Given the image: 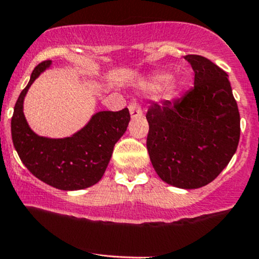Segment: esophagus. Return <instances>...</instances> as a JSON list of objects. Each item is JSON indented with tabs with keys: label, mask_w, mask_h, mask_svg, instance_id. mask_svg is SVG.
Instances as JSON below:
<instances>
[{
	"label": "esophagus",
	"mask_w": 259,
	"mask_h": 259,
	"mask_svg": "<svg viewBox=\"0 0 259 259\" xmlns=\"http://www.w3.org/2000/svg\"><path fill=\"white\" fill-rule=\"evenodd\" d=\"M129 110H130V115H132V118H138V116L143 115V109H141L140 104L138 103L136 101H132L129 103Z\"/></svg>",
	"instance_id": "esophagus-1"
}]
</instances>
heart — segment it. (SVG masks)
Returning a JSON list of instances; mask_svg holds the SVG:
<instances>
[{
	"instance_id": "obj_1",
	"label": "heart",
	"mask_w": 259,
	"mask_h": 259,
	"mask_svg": "<svg viewBox=\"0 0 259 259\" xmlns=\"http://www.w3.org/2000/svg\"><path fill=\"white\" fill-rule=\"evenodd\" d=\"M169 78H171V76L168 73H158V75H155L150 79L147 86L151 88V90H161V88H163L168 83L169 84L167 85V96L168 97H173V96L178 95L181 92V90L184 87L186 82L183 79H171L168 82Z\"/></svg>"
}]
</instances>
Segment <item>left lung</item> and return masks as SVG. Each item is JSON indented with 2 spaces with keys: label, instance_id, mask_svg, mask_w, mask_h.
<instances>
[{
  "label": "left lung",
  "instance_id": "8db88e82",
  "mask_svg": "<svg viewBox=\"0 0 259 259\" xmlns=\"http://www.w3.org/2000/svg\"><path fill=\"white\" fill-rule=\"evenodd\" d=\"M186 60L194 87L173 102L150 101L146 146L162 181L194 189L214 181L234 156L240 113L225 71L200 55Z\"/></svg>",
  "mask_w": 259,
  "mask_h": 259
}]
</instances>
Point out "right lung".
<instances>
[{
    "mask_svg": "<svg viewBox=\"0 0 259 259\" xmlns=\"http://www.w3.org/2000/svg\"><path fill=\"white\" fill-rule=\"evenodd\" d=\"M50 62L45 60L35 66L17 99L11 120L14 149L30 173L44 183L62 190L88 188L106 171L114 145L130 121L129 109L99 112L71 138L48 139L34 134L24 118L23 99L34 79Z\"/></svg>",
    "mask_w": 259,
    "mask_h": 259,
    "instance_id": "obj_1",
    "label": "right lung"
}]
</instances>
